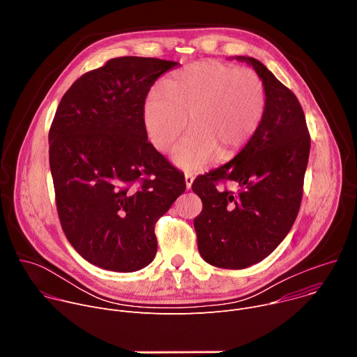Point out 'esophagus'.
Masks as SVG:
<instances>
[{
	"mask_svg": "<svg viewBox=\"0 0 357 357\" xmlns=\"http://www.w3.org/2000/svg\"><path fill=\"white\" fill-rule=\"evenodd\" d=\"M185 183H186V189H190L192 188V183H193V175L186 172L185 174Z\"/></svg>",
	"mask_w": 357,
	"mask_h": 357,
	"instance_id": "esophagus-1",
	"label": "esophagus"
}]
</instances>
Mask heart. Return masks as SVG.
I'll use <instances>...</instances> for the list:
<instances>
[{"instance_id": "b5f03b06", "label": "heart", "mask_w": 357, "mask_h": 357, "mask_svg": "<svg viewBox=\"0 0 357 357\" xmlns=\"http://www.w3.org/2000/svg\"><path fill=\"white\" fill-rule=\"evenodd\" d=\"M266 106V86L256 72L206 61L174 72L162 91L152 90L144 101L142 124L151 144L168 151L189 117L192 131L174 148L172 162L196 171L216 154L234 157L259 128Z\"/></svg>"}]
</instances>
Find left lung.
Here are the masks:
<instances>
[{
  "instance_id": "left-lung-1",
  "label": "left lung",
  "mask_w": 357,
  "mask_h": 357,
  "mask_svg": "<svg viewBox=\"0 0 357 357\" xmlns=\"http://www.w3.org/2000/svg\"><path fill=\"white\" fill-rule=\"evenodd\" d=\"M261 77L267 106L263 120L238 154L195 179L202 199L193 220L197 248L206 263L230 270L260 263L289 233L299 212L311 138L296 96L260 61L236 56ZM234 180L238 194L218 191L219 180Z\"/></svg>"
}]
</instances>
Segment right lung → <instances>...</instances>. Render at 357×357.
Segmentation results:
<instances>
[{
    "label": "right lung",
    "instance_id": "add662e5",
    "mask_svg": "<svg viewBox=\"0 0 357 357\" xmlns=\"http://www.w3.org/2000/svg\"><path fill=\"white\" fill-rule=\"evenodd\" d=\"M179 63L123 56L84 73L62 97L49 130V165L62 229L100 268L132 273L157 254L154 233L183 174L148 142L145 97Z\"/></svg>",
    "mask_w": 357,
    "mask_h": 357
}]
</instances>
